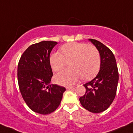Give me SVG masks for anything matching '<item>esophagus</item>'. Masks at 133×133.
Instances as JSON below:
<instances>
[{"label":"esophagus","mask_w":133,"mask_h":133,"mask_svg":"<svg viewBox=\"0 0 133 133\" xmlns=\"http://www.w3.org/2000/svg\"><path fill=\"white\" fill-rule=\"evenodd\" d=\"M66 88L68 89V90H71V89H73L74 87H66Z\"/></svg>","instance_id":"1"}]
</instances>
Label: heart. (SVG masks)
I'll return each mask as SVG.
<instances>
[{
  "mask_svg": "<svg viewBox=\"0 0 133 133\" xmlns=\"http://www.w3.org/2000/svg\"><path fill=\"white\" fill-rule=\"evenodd\" d=\"M61 54L55 52L50 57V64L54 71L63 69L70 62L71 69L61 71L55 76L54 81L63 86L73 84L82 77L88 81L98 72L101 64L100 53L93 45L85 43L71 42L61 47Z\"/></svg>",
  "mask_w": 133,
  "mask_h": 133,
  "instance_id": "1",
  "label": "heart"
}]
</instances>
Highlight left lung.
<instances>
[{
    "mask_svg": "<svg viewBox=\"0 0 133 133\" xmlns=\"http://www.w3.org/2000/svg\"><path fill=\"white\" fill-rule=\"evenodd\" d=\"M100 53L101 64L93 79L84 84L86 93L79 98L81 105L93 113H100L110 107L116 95L119 72L116 61L107 46L95 39H89Z\"/></svg>",
    "mask_w": 133,
    "mask_h": 133,
    "instance_id": "8db88e82",
    "label": "left lung"
}]
</instances>
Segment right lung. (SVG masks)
<instances>
[{"label": "right lung", "mask_w": 133, "mask_h": 133, "mask_svg": "<svg viewBox=\"0 0 133 133\" xmlns=\"http://www.w3.org/2000/svg\"><path fill=\"white\" fill-rule=\"evenodd\" d=\"M57 42L42 41L30 45L21 55L17 66L20 92L29 108L46 115L59 107L65 88L51 84L53 76L50 54Z\"/></svg>", "instance_id": "obj_1"}]
</instances>
